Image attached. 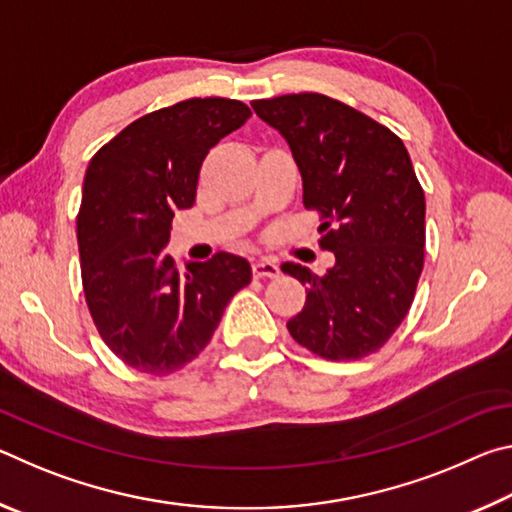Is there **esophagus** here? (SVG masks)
I'll list each match as a JSON object with an SVG mask.
<instances>
[{
  "instance_id": "34e87169",
  "label": "esophagus",
  "mask_w": 512,
  "mask_h": 512,
  "mask_svg": "<svg viewBox=\"0 0 512 512\" xmlns=\"http://www.w3.org/2000/svg\"><path fill=\"white\" fill-rule=\"evenodd\" d=\"M253 275L255 277H277L280 275V266L273 259H259L253 264Z\"/></svg>"
}]
</instances>
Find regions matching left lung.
I'll return each instance as SVG.
<instances>
[{"mask_svg": "<svg viewBox=\"0 0 512 512\" xmlns=\"http://www.w3.org/2000/svg\"><path fill=\"white\" fill-rule=\"evenodd\" d=\"M296 160L302 203L320 212V246L336 264L318 277L287 262L307 300L287 327L329 361L379 350L409 314L424 266V192L404 142L363 112L325 94L253 101Z\"/></svg>", "mask_w": 512, "mask_h": 512, "instance_id": "1", "label": "left lung"}]
</instances>
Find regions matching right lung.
<instances>
[{
    "mask_svg": "<svg viewBox=\"0 0 512 512\" xmlns=\"http://www.w3.org/2000/svg\"><path fill=\"white\" fill-rule=\"evenodd\" d=\"M248 117L235 99H187L133 121L90 160L76 219L83 291L126 366L160 377L187 366L253 280L244 257L216 253L178 271L164 253L173 214L196 201L205 155Z\"/></svg>",
    "mask_w": 512,
    "mask_h": 512,
    "instance_id": "right-lung-1",
    "label": "right lung"
}]
</instances>
